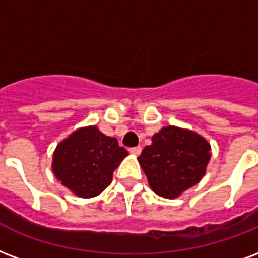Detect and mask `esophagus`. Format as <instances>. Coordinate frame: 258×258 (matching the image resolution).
Instances as JSON below:
<instances>
[{
	"label": "esophagus",
	"mask_w": 258,
	"mask_h": 258,
	"mask_svg": "<svg viewBox=\"0 0 258 258\" xmlns=\"http://www.w3.org/2000/svg\"><path fill=\"white\" fill-rule=\"evenodd\" d=\"M130 153H131L133 155H139L141 153H142V147H141V146L131 147V149H130Z\"/></svg>",
	"instance_id": "34e87169"
}]
</instances>
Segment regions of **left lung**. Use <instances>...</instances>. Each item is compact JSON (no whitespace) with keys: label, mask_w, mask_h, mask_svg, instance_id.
I'll return each instance as SVG.
<instances>
[{"label":"left lung","mask_w":258,"mask_h":258,"mask_svg":"<svg viewBox=\"0 0 258 258\" xmlns=\"http://www.w3.org/2000/svg\"><path fill=\"white\" fill-rule=\"evenodd\" d=\"M138 157L151 189L173 199L204 176L211 147L198 134L174 125L164 127Z\"/></svg>","instance_id":"left-lung-1"}]
</instances>
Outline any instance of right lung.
I'll list each match as a JSON object with an SVG mask.
<instances>
[{
    "instance_id": "right-lung-1",
    "label": "right lung",
    "mask_w": 258,
    "mask_h": 258,
    "mask_svg": "<svg viewBox=\"0 0 258 258\" xmlns=\"http://www.w3.org/2000/svg\"><path fill=\"white\" fill-rule=\"evenodd\" d=\"M128 154L117 139L90 125L77 130L56 146L52 161L55 177L80 198L101 194L112 181L115 169Z\"/></svg>"
}]
</instances>
